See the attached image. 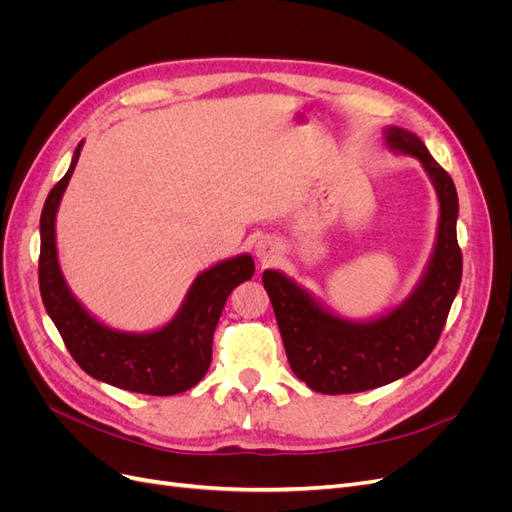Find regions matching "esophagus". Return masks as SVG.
Returning <instances> with one entry per match:
<instances>
[{"label":"esophagus","instance_id":"obj_1","mask_svg":"<svg viewBox=\"0 0 512 512\" xmlns=\"http://www.w3.org/2000/svg\"><path fill=\"white\" fill-rule=\"evenodd\" d=\"M275 252H277V247L269 239H258L254 245V254L262 262V265H269V262H273Z\"/></svg>","mask_w":512,"mask_h":512}]
</instances>
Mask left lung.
Returning <instances> with one entry per match:
<instances>
[{
    "label": "left lung",
    "instance_id": "left-lung-1",
    "mask_svg": "<svg viewBox=\"0 0 512 512\" xmlns=\"http://www.w3.org/2000/svg\"><path fill=\"white\" fill-rule=\"evenodd\" d=\"M382 132L391 151L421 162L440 203L436 245L408 299L378 318L348 320L282 271L262 273L290 369L324 395L361 393L408 376L436 348L461 284L459 200L451 175L416 134L397 126Z\"/></svg>",
    "mask_w": 512,
    "mask_h": 512
}]
</instances>
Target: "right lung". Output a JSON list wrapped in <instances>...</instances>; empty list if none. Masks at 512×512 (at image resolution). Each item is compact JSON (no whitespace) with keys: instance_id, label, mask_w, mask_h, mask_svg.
I'll return each instance as SVG.
<instances>
[{"instance_id":"1","label":"right lung","mask_w":512,"mask_h":512,"mask_svg":"<svg viewBox=\"0 0 512 512\" xmlns=\"http://www.w3.org/2000/svg\"><path fill=\"white\" fill-rule=\"evenodd\" d=\"M83 141L74 149L68 173L46 196L40 215L38 280L42 303L83 371L117 389L145 395H177L192 389L211 365L213 331L228 294L252 280L254 258L239 254L198 273L179 312L156 331H119L91 316L74 297L59 267L55 218L68 181L79 162Z\"/></svg>"}]
</instances>
